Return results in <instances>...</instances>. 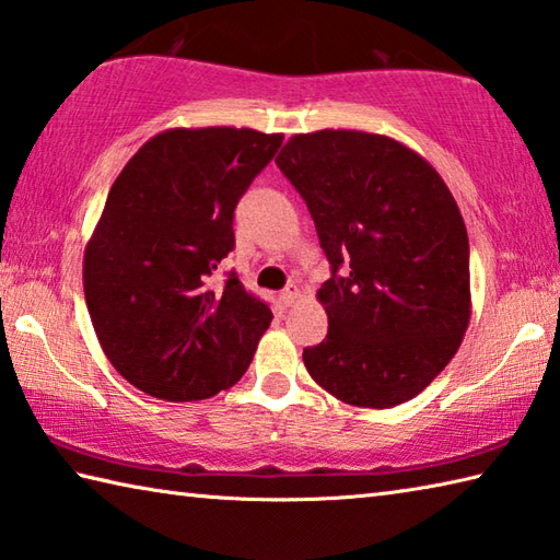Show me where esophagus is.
Listing matches in <instances>:
<instances>
[{
    "mask_svg": "<svg viewBox=\"0 0 560 560\" xmlns=\"http://www.w3.org/2000/svg\"><path fill=\"white\" fill-rule=\"evenodd\" d=\"M298 298H300V288H298V284H288V288H284V290L280 292V302L284 304V307H290V304L298 302Z\"/></svg>",
    "mask_w": 560,
    "mask_h": 560,
    "instance_id": "esophagus-1",
    "label": "esophagus"
}]
</instances>
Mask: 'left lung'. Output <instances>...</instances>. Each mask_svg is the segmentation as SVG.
<instances>
[{"label": "left lung", "mask_w": 560, "mask_h": 560, "mask_svg": "<svg viewBox=\"0 0 560 560\" xmlns=\"http://www.w3.org/2000/svg\"><path fill=\"white\" fill-rule=\"evenodd\" d=\"M307 202L331 278L329 334L304 348L316 385L355 407L417 397L470 322V248L456 199L407 145L380 133H298L276 158Z\"/></svg>", "instance_id": "8db88e82"}]
</instances>
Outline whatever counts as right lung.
<instances>
[{
    "label": "right lung",
    "instance_id": "add662e5",
    "mask_svg": "<svg viewBox=\"0 0 560 560\" xmlns=\"http://www.w3.org/2000/svg\"><path fill=\"white\" fill-rule=\"evenodd\" d=\"M282 133L234 126L167 129L116 177L84 248L90 319L109 363L141 393L192 402L246 373L272 322L236 272L234 209Z\"/></svg>",
    "mask_w": 560,
    "mask_h": 560
}]
</instances>
